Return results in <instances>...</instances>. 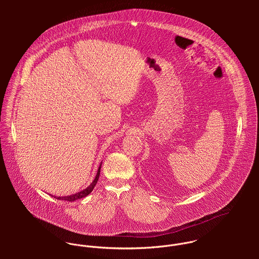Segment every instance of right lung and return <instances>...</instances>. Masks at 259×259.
<instances>
[{
    "label": "right lung",
    "instance_id": "1",
    "mask_svg": "<svg viewBox=\"0 0 259 259\" xmlns=\"http://www.w3.org/2000/svg\"><path fill=\"white\" fill-rule=\"evenodd\" d=\"M101 167H102V162H101V164H100V166H99V168H98L97 176H96L95 180L93 181V183L89 185L87 188L82 189L81 191L75 192L74 194H72V195H68V196H54V197H56L57 199H60V200H65V201H74V200L80 199V198H82V197H85L87 195H89V194L93 191L95 185H97V183H98V181H99V178H100Z\"/></svg>",
    "mask_w": 259,
    "mask_h": 259
}]
</instances>
